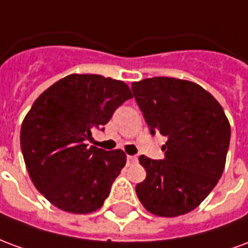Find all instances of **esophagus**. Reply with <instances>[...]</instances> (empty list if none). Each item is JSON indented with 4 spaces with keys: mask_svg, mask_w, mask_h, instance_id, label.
<instances>
[{
    "mask_svg": "<svg viewBox=\"0 0 248 248\" xmlns=\"http://www.w3.org/2000/svg\"><path fill=\"white\" fill-rule=\"evenodd\" d=\"M127 162H129V163H135V162H138V156L127 155Z\"/></svg>",
    "mask_w": 248,
    "mask_h": 248,
    "instance_id": "obj_1",
    "label": "esophagus"
}]
</instances>
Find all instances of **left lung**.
Instances as JSON below:
<instances>
[{"label":"left lung","instance_id":"8db88e82","mask_svg":"<svg viewBox=\"0 0 248 248\" xmlns=\"http://www.w3.org/2000/svg\"><path fill=\"white\" fill-rule=\"evenodd\" d=\"M151 134L167 137L165 159L145 155L146 179L135 186L149 213L174 218L197 208L211 192L226 165L231 127L223 108L202 86L171 77L131 83Z\"/></svg>","mask_w":248,"mask_h":248}]
</instances>
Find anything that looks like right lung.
I'll list each match as a JSON object with an SVG mask.
<instances>
[{"instance_id": "add662e5", "label": "right lung", "mask_w": 248, "mask_h": 248, "mask_svg": "<svg viewBox=\"0 0 248 248\" xmlns=\"http://www.w3.org/2000/svg\"><path fill=\"white\" fill-rule=\"evenodd\" d=\"M130 98L122 81L70 74L35 99L21 126V150L31 182L51 204L73 214L102 207L126 154L85 142Z\"/></svg>"}]
</instances>
